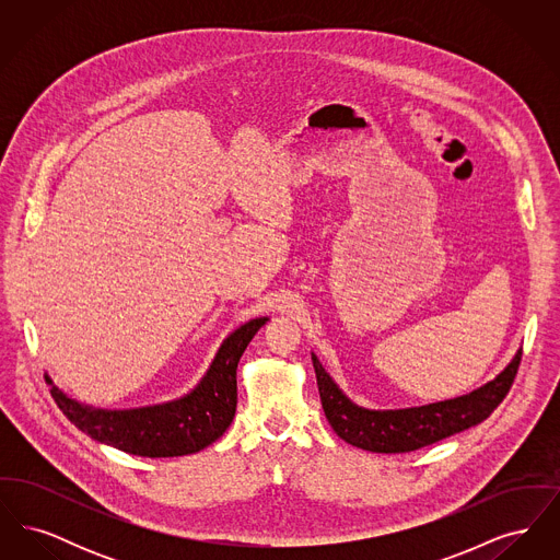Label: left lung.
Instances as JSON below:
<instances>
[{
  "label": "left lung",
  "instance_id": "obj_1",
  "mask_svg": "<svg viewBox=\"0 0 560 560\" xmlns=\"http://www.w3.org/2000/svg\"><path fill=\"white\" fill-rule=\"evenodd\" d=\"M521 350L491 382L455 399L409 409H365L348 399L313 352L320 405L334 432L350 445L373 453H407L477 427L504 400L521 363Z\"/></svg>",
  "mask_w": 560,
  "mask_h": 560
}]
</instances>
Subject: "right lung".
Wrapping results in <instances>:
<instances>
[{
	"label": "right lung",
	"instance_id": "obj_1",
	"mask_svg": "<svg viewBox=\"0 0 560 560\" xmlns=\"http://www.w3.org/2000/svg\"><path fill=\"white\" fill-rule=\"evenodd\" d=\"M268 317L243 323L218 348L212 365L201 382L180 399L136 407L98 409L67 397L54 386L60 411L98 443L142 457H176L201 452L231 427L237 409V363L243 350L267 323Z\"/></svg>",
	"mask_w": 560,
	"mask_h": 560
}]
</instances>
